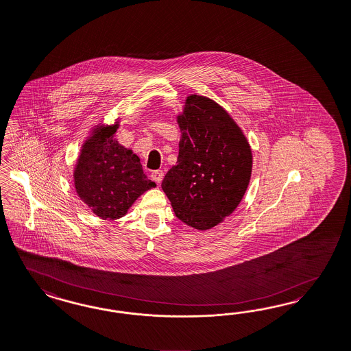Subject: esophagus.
Masks as SVG:
<instances>
[{"instance_id": "esophagus-1", "label": "esophagus", "mask_w": 351, "mask_h": 351, "mask_svg": "<svg viewBox=\"0 0 351 351\" xmlns=\"http://www.w3.org/2000/svg\"><path fill=\"white\" fill-rule=\"evenodd\" d=\"M150 178H152V180H153V182H156L157 184H160V182H162V179H163V171H162V169L153 171V172L150 173Z\"/></svg>"}]
</instances>
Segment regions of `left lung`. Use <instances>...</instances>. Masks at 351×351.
I'll return each instance as SVG.
<instances>
[{"mask_svg": "<svg viewBox=\"0 0 351 351\" xmlns=\"http://www.w3.org/2000/svg\"><path fill=\"white\" fill-rule=\"evenodd\" d=\"M178 121L179 157L162 189L178 218L210 230L241 202L252 176V149L230 114L210 98L188 97Z\"/></svg>", "mask_w": 351, "mask_h": 351, "instance_id": "obj_1", "label": "left lung"}]
</instances>
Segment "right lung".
Wrapping results in <instances>:
<instances>
[{
	"label": "right lung",
	"instance_id": "right-lung-1",
	"mask_svg": "<svg viewBox=\"0 0 351 351\" xmlns=\"http://www.w3.org/2000/svg\"><path fill=\"white\" fill-rule=\"evenodd\" d=\"M118 125L99 127L85 143L75 169L77 195L102 219H119L141 194L156 186L140 158L112 140Z\"/></svg>",
	"mask_w": 351,
	"mask_h": 351
}]
</instances>
